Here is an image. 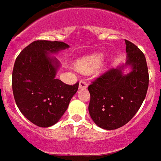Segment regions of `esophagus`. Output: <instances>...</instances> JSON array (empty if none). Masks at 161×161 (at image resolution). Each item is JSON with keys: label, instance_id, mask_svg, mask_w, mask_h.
<instances>
[{"label": "esophagus", "instance_id": "34e87169", "mask_svg": "<svg viewBox=\"0 0 161 161\" xmlns=\"http://www.w3.org/2000/svg\"><path fill=\"white\" fill-rule=\"evenodd\" d=\"M87 87V83L86 80H80L79 83V88L82 89V88H86Z\"/></svg>", "mask_w": 161, "mask_h": 161}]
</instances>
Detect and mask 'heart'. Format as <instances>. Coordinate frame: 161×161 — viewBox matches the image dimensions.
<instances>
[{"instance_id":"b5f03b06","label":"heart","mask_w":161,"mask_h":161,"mask_svg":"<svg viewBox=\"0 0 161 161\" xmlns=\"http://www.w3.org/2000/svg\"><path fill=\"white\" fill-rule=\"evenodd\" d=\"M104 60V54L98 53L84 56L77 61L75 68L81 72H90L98 69Z\"/></svg>"}]
</instances>
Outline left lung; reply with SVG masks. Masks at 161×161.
Returning <instances> with one entry per match:
<instances>
[{
	"mask_svg": "<svg viewBox=\"0 0 161 161\" xmlns=\"http://www.w3.org/2000/svg\"><path fill=\"white\" fill-rule=\"evenodd\" d=\"M125 63L108 70L88 86L90 117L96 125L106 130H117L132 119L148 87L144 54L130 41L125 40Z\"/></svg>",
	"mask_w": 161,
	"mask_h": 161,
	"instance_id": "left-lung-1",
	"label": "left lung"
}]
</instances>
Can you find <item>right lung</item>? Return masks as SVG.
Here are the masks:
<instances>
[{
	"label": "right lung",
	"instance_id": "right-lung-1",
	"mask_svg": "<svg viewBox=\"0 0 161 161\" xmlns=\"http://www.w3.org/2000/svg\"><path fill=\"white\" fill-rule=\"evenodd\" d=\"M69 47L63 42L34 41L15 60L12 86L16 105L38 127L56 124L78 90L79 83L67 85L56 78L61 64L54 55Z\"/></svg>",
	"mask_w": 161,
	"mask_h": 161
}]
</instances>
